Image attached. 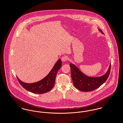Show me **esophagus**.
<instances>
[{
  "label": "esophagus",
  "instance_id": "obj_1",
  "mask_svg": "<svg viewBox=\"0 0 123 123\" xmlns=\"http://www.w3.org/2000/svg\"><path fill=\"white\" fill-rule=\"evenodd\" d=\"M61 60L63 62H66L68 60V57L67 56H63L61 58Z\"/></svg>",
  "mask_w": 123,
  "mask_h": 123
}]
</instances>
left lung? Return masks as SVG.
Listing matches in <instances>:
<instances>
[{
  "mask_svg": "<svg viewBox=\"0 0 123 123\" xmlns=\"http://www.w3.org/2000/svg\"><path fill=\"white\" fill-rule=\"evenodd\" d=\"M102 34L103 31L98 28ZM71 68V74L74 86L79 90L83 92H89L97 89L107 80L110 74L111 64L107 72L103 75L98 77L88 76L82 73L79 68L72 63L69 65Z\"/></svg>",
  "mask_w": 123,
  "mask_h": 123,
  "instance_id": "1",
  "label": "left lung"
}]
</instances>
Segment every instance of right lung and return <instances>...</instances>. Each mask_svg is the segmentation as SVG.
I'll return each instance as SVG.
<instances>
[{
    "label": "right lung",
    "instance_id": "1",
    "mask_svg": "<svg viewBox=\"0 0 123 123\" xmlns=\"http://www.w3.org/2000/svg\"><path fill=\"white\" fill-rule=\"evenodd\" d=\"M62 66L60 59L57 61L49 74L42 80L33 83H26L21 81L18 77L20 85L26 90L35 94H44L49 92L53 87L56 74Z\"/></svg>",
    "mask_w": 123,
    "mask_h": 123
}]
</instances>
